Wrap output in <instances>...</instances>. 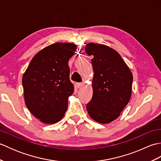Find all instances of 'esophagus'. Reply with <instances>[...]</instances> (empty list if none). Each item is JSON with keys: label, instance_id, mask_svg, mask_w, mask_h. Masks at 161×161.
Listing matches in <instances>:
<instances>
[{"label": "esophagus", "instance_id": "34e87169", "mask_svg": "<svg viewBox=\"0 0 161 161\" xmlns=\"http://www.w3.org/2000/svg\"><path fill=\"white\" fill-rule=\"evenodd\" d=\"M84 83H77V87L79 88V89H80V88H81L84 86Z\"/></svg>", "mask_w": 161, "mask_h": 161}]
</instances>
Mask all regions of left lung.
Returning a JSON list of instances; mask_svg holds the SVG:
<instances>
[{"label": "left lung", "mask_w": 161, "mask_h": 161, "mask_svg": "<svg viewBox=\"0 0 161 161\" xmlns=\"http://www.w3.org/2000/svg\"><path fill=\"white\" fill-rule=\"evenodd\" d=\"M85 50L93 57V97L86 109L90 117L101 124L117 119L131 95L133 75L119 54L107 46L90 43Z\"/></svg>", "instance_id": "obj_1"}]
</instances>
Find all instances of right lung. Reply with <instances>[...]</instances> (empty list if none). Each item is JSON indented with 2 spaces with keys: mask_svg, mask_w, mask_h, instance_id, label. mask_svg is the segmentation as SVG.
<instances>
[{
  "mask_svg": "<svg viewBox=\"0 0 161 161\" xmlns=\"http://www.w3.org/2000/svg\"><path fill=\"white\" fill-rule=\"evenodd\" d=\"M77 50L70 43H55L37 53L23 74L26 107L45 124L63 118L74 85L70 80L68 61Z\"/></svg>",
  "mask_w": 161,
  "mask_h": 161,
  "instance_id": "obj_1",
  "label": "right lung"
}]
</instances>
